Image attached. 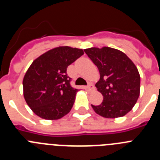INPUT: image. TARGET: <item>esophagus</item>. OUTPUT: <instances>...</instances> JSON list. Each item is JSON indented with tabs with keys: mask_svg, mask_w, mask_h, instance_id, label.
Instances as JSON below:
<instances>
[{
	"mask_svg": "<svg viewBox=\"0 0 160 160\" xmlns=\"http://www.w3.org/2000/svg\"><path fill=\"white\" fill-rule=\"evenodd\" d=\"M94 89H95V87H94V85L91 84V83H90V84L88 85V87H87V90H88L89 92H92V91H94Z\"/></svg>",
	"mask_w": 160,
	"mask_h": 160,
	"instance_id": "obj_1",
	"label": "esophagus"
}]
</instances>
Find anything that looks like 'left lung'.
I'll return each mask as SVG.
<instances>
[{
    "instance_id": "left-lung-1",
    "label": "left lung",
    "mask_w": 160,
    "mask_h": 160,
    "mask_svg": "<svg viewBox=\"0 0 160 160\" xmlns=\"http://www.w3.org/2000/svg\"><path fill=\"white\" fill-rule=\"evenodd\" d=\"M97 66L100 79L95 84L102 94L98 106L91 105L94 111L107 118L122 117L131 111L140 93V76L132 61L118 49L96 47L84 49Z\"/></svg>"
}]
</instances>
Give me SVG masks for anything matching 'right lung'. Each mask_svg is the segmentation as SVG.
<instances>
[{"label":"right lung","instance_id":"right-lung-1","mask_svg":"<svg viewBox=\"0 0 160 160\" xmlns=\"http://www.w3.org/2000/svg\"><path fill=\"white\" fill-rule=\"evenodd\" d=\"M83 54L82 49L59 46L32 62L23 78V94L35 114L56 120L70 112L78 90L70 86L66 70Z\"/></svg>","mask_w":160,"mask_h":160}]
</instances>
